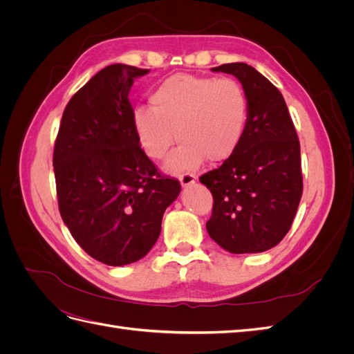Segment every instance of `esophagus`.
I'll return each mask as SVG.
<instances>
[{
	"instance_id": "1",
	"label": "esophagus",
	"mask_w": 354,
	"mask_h": 354,
	"mask_svg": "<svg viewBox=\"0 0 354 354\" xmlns=\"http://www.w3.org/2000/svg\"><path fill=\"white\" fill-rule=\"evenodd\" d=\"M178 178H180L181 187H183V189H187V187H190V186L194 185L195 181H196V177H195L194 174H181Z\"/></svg>"
}]
</instances>
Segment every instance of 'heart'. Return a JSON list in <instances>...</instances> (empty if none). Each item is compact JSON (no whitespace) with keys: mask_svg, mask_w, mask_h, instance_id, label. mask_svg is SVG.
Returning <instances> with one entry per match:
<instances>
[{"mask_svg":"<svg viewBox=\"0 0 354 354\" xmlns=\"http://www.w3.org/2000/svg\"><path fill=\"white\" fill-rule=\"evenodd\" d=\"M151 103L133 111V125L153 160L167 155L176 137L181 140L165 164L169 173L195 169L205 158L212 164L229 159L248 124V95L232 78L177 73L158 85Z\"/></svg>","mask_w":354,"mask_h":354,"instance_id":"heart-1","label":"heart"}]
</instances>
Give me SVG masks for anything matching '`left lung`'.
<instances>
[{
	"label": "left lung",
	"instance_id": "obj_1",
	"mask_svg": "<svg viewBox=\"0 0 354 354\" xmlns=\"http://www.w3.org/2000/svg\"><path fill=\"white\" fill-rule=\"evenodd\" d=\"M212 71L239 80L250 115L238 151L199 177L214 198L207 230L232 254L264 252L291 229L303 195L297 131L283 95L259 71L246 63Z\"/></svg>",
	"mask_w": 354,
	"mask_h": 354
}]
</instances>
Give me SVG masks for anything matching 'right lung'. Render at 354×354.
Instances as JSON below:
<instances>
[{"mask_svg": "<svg viewBox=\"0 0 354 354\" xmlns=\"http://www.w3.org/2000/svg\"><path fill=\"white\" fill-rule=\"evenodd\" d=\"M147 72L116 63L95 73L65 108L53 153L60 216L81 248L108 266L152 250L181 190L158 173L134 130L128 94Z\"/></svg>", "mask_w": 354, "mask_h": 354, "instance_id": "right-lung-1", "label": "right lung"}]
</instances>
